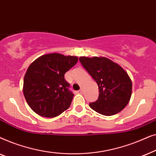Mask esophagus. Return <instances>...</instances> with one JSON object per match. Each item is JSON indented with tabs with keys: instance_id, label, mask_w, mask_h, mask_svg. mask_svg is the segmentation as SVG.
<instances>
[{
	"instance_id": "esophagus-1",
	"label": "esophagus",
	"mask_w": 156,
	"mask_h": 156,
	"mask_svg": "<svg viewBox=\"0 0 156 156\" xmlns=\"http://www.w3.org/2000/svg\"><path fill=\"white\" fill-rule=\"evenodd\" d=\"M80 92L81 94H82L83 92H84V90H83V88H80Z\"/></svg>"
}]
</instances>
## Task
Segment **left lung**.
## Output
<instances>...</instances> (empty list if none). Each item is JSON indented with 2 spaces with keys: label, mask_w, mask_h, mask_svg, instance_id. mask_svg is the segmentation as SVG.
Segmentation results:
<instances>
[{
  "label": "left lung",
  "mask_w": 156,
  "mask_h": 156,
  "mask_svg": "<svg viewBox=\"0 0 156 156\" xmlns=\"http://www.w3.org/2000/svg\"><path fill=\"white\" fill-rule=\"evenodd\" d=\"M80 61L99 87V97L89 106L104 116L124 108L131 97L132 83L122 67L106 57H80Z\"/></svg>",
  "instance_id": "obj_1"
}]
</instances>
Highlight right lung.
<instances>
[{"label": "right lung", "mask_w": 156, "mask_h": 156, "mask_svg": "<svg viewBox=\"0 0 156 156\" xmlns=\"http://www.w3.org/2000/svg\"><path fill=\"white\" fill-rule=\"evenodd\" d=\"M77 61V57L52 53L42 55L29 66L24 78L23 94L36 114L52 118L69 107L74 94L65 74Z\"/></svg>", "instance_id": "1"}]
</instances>
